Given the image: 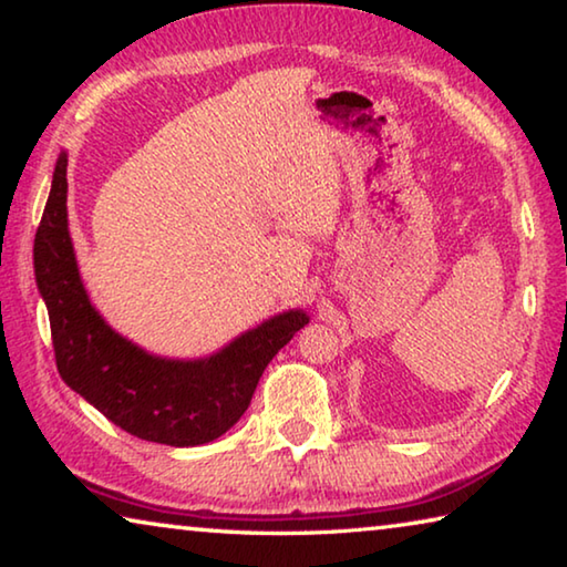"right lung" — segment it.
<instances>
[{
	"mask_svg": "<svg viewBox=\"0 0 567 567\" xmlns=\"http://www.w3.org/2000/svg\"><path fill=\"white\" fill-rule=\"evenodd\" d=\"M34 275L62 380L124 433L172 447L205 445L227 433L247 410L267 362L310 322L302 310L275 315L205 360H165L124 340L94 310L76 270L64 152L37 227Z\"/></svg>",
	"mask_w": 567,
	"mask_h": 567,
	"instance_id": "right-lung-1",
	"label": "right lung"
}]
</instances>
